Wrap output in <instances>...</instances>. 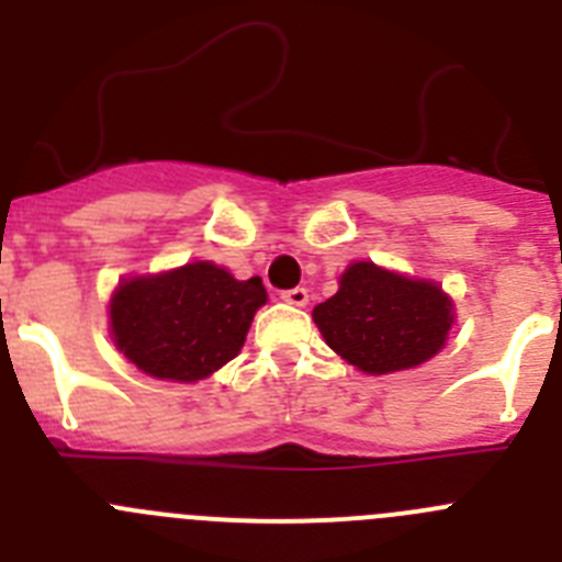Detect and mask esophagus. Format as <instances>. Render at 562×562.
<instances>
[{"instance_id": "esophagus-1", "label": "esophagus", "mask_w": 562, "mask_h": 562, "mask_svg": "<svg viewBox=\"0 0 562 562\" xmlns=\"http://www.w3.org/2000/svg\"><path fill=\"white\" fill-rule=\"evenodd\" d=\"M281 297H284L286 304H292V306H306V304H310V292H306L304 286H295V290L281 292Z\"/></svg>"}]
</instances>
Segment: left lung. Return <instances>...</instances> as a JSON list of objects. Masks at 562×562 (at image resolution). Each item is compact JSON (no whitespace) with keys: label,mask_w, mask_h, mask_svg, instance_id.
<instances>
[{"label":"left lung","mask_w":562,"mask_h":562,"mask_svg":"<svg viewBox=\"0 0 562 562\" xmlns=\"http://www.w3.org/2000/svg\"><path fill=\"white\" fill-rule=\"evenodd\" d=\"M337 292L312 310L326 346L366 374L416 369L445 349L453 297L428 278L355 261Z\"/></svg>","instance_id":"left-lung-1"}]
</instances>
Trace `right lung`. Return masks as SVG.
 Listing matches in <instances>:
<instances>
[{
  "label": "right lung",
  "mask_w": 562,
  "mask_h": 562,
  "mask_svg": "<svg viewBox=\"0 0 562 562\" xmlns=\"http://www.w3.org/2000/svg\"><path fill=\"white\" fill-rule=\"evenodd\" d=\"M267 290L261 278H233L213 261L128 276L109 297V331L143 374L196 382L241 351Z\"/></svg>",
  "instance_id": "obj_1"
}]
</instances>
